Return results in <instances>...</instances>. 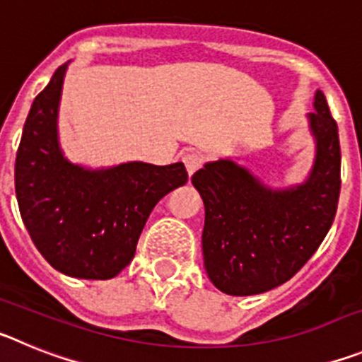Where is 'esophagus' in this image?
Returning <instances> with one entry per match:
<instances>
[{"instance_id": "34e87169", "label": "esophagus", "mask_w": 362, "mask_h": 362, "mask_svg": "<svg viewBox=\"0 0 362 362\" xmlns=\"http://www.w3.org/2000/svg\"><path fill=\"white\" fill-rule=\"evenodd\" d=\"M203 156L199 152H188L183 156V163L187 166V172L188 174H194L196 170H199L201 166H203Z\"/></svg>"}]
</instances>
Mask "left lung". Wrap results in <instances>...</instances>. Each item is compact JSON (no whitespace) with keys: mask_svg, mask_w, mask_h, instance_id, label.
Instances as JSON below:
<instances>
[{"mask_svg":"<svg viewBox=\"0 0 362 362\" xmlns=\"http://www.w3.org/2000/svg\"><path fill=\"white\" fill-rule=\"evenodd\" d=\"M308 127L315 159L299 185L272 188L233 159L192 175L204 203V270L228 296H255L292 279L334 223L341 192L337 123L315 92Z\"/></svg>","mask_w":362,"mask_h":362,"instance_id":"obj_1","label":"left lung"}]
</instances>
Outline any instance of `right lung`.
I'll list each match as a JSON object with an SVG mask.
<instances>
[{
  "mask_svg": "<svg viewBox=\"0 0 362 362\" xmlns=\"http://www.w3.org/2000/svg\"><path fill=\"white\" fill-rule=\"evenodd\" d=\"M66 66L54 72L28 112L16 153V197L32 241L57 272L112 279L134 259L153 206L188 174L183 163L86 168L69 161L57 132Z\"/></svg>",
  "mask_w": 362,
  "mask_h": 362,
  "instance_id": "add662e5",
  "label": "right lung"
}]
</instances>
